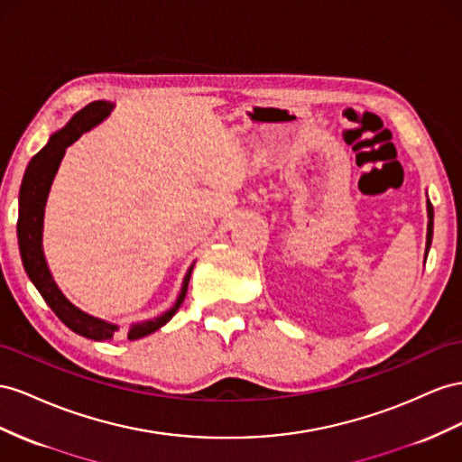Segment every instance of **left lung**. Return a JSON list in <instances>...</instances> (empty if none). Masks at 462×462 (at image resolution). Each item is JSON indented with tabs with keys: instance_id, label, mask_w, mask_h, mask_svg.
<instances>
[{
	"instance_id": "8db88e82",
	"label": "left lung",
	"mask_w": 462,
	"mask_h": 462,
	"mask_svg": "<svg viewBox=\"0 0 462 462\" xmlns=\"http://www.w3.org/2000/svg\"><path fill=\"white\" fill-rule=\"evenodd\" d=\"M426 206H428V235H426V254H423V258H428L431 239H433V206L430 200L426 202ZM423 264H426V260H423Z\"/></svg>"
}]
</instances>
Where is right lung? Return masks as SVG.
<instances>
[{
    "mask_svg": "<svg viewBox=\"0 0 462 462\" xmlns=\"http://www.w3.org/2000/svg\"><path fill=\"white\" fill-rule=\"evenodd\" d=\"M112 108H115V105L108 101H95L91 105H87L85 108H81L79 112H76L66 126L50 135L48 143L31 159L27 171H24L21 190H19L17 239H19V253H21L24 272H27L29 280L42 295L46 305L54 310L56 317L64 322L69 330L97 342L112 340L120 327L115 322H108L85 313V310L73 305L69 299L61 293L58 283L52 278V272H50L46 256H44L42 229H44V208L50 194V186L54 182L61 159L66 155V149L73 142H78L85 132H89L91 128L97 126V124H101L110 115ZM194 264L196 262H192V266L189 268V272H186L174 305L167 309L163 315L147 319L142 322H132L128 330V340L143 338V336L159 330L161 327H165V324L174 317V313H177L186 297V290H189V282L192 276Z\"/></svg>",
    "mask_w": 462,
    "mask_h": 462,
    "instance_id": "add662e5",
    "label": "right lung"
}]
</instances>
